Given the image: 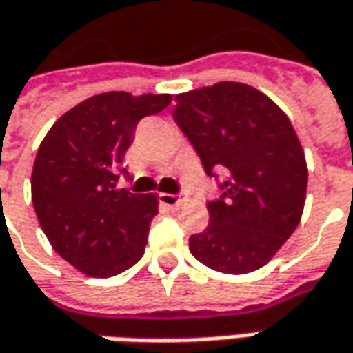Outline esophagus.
<instances>
[{"instance_id": "esophagus-1", "label": "esophagus", "mask_w": 353, "mask_h": 353, "mask_svg": "<svg viewBox=\"0 0 353 353\" xmlns=\"http://www.w3.org/2000/svg\"><path fill=\"white\" fill-rule=\"evenodd\" d=\"M184 194H167V192H163V194H159V200H161V204L163 206H167V208H174V206H179L181 202L184 200Z\"/></svg>"}]
</instances>
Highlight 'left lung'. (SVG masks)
<instances>
[{
  "mask_svg": "<svg viewBox=\"0 0 353 353\" xmlns=\"http://www.w3.org/2000/svg\"><path fill=\"white\" fill-rule=\"evenodd\" d=\"M172 117L222 196L208 202V228L188 239L200 263L220 273L263 267L291 237L305 208V153L283 114L259 90L218 82L176 96Z\"/></svg>",
  "mask_w": 353,
  "mask_h": 353,
  "instance_id": "1",
  "label": "left lung"
}]
</instances>
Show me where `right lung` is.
Listing matches in <instances>:
<instances>
[{"label":"right lung","mask_w":353,"mask_h":353,"mask_svg":"<svg viewBox=\"0 0 353 353\" xmlns=\"http://www.w3.org/2000/svg\"><path fill=\"white\" fill-rule=\"evenodd\" d=\"M169 94L105 92L74 105L50 128L34 157L33 206L50 245L90 277H114L143 257L155 194L119 188L123 157L143 117L163 112Z\"/></svg>","instance_id":"add662e5"}]
</instances>
